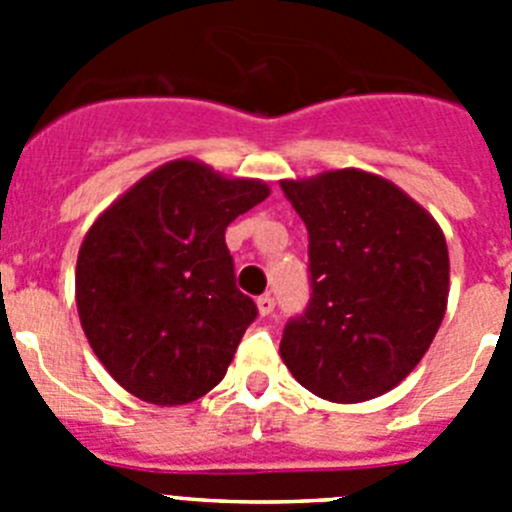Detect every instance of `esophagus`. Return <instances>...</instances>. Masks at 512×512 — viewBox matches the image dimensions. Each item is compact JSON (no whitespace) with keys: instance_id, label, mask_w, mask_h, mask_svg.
I'll use <instances>...</instances> for the list:
<instances>
[{"instance_id":"obj_1","label":"esophagus","mask_w":512,"mask_h":512,"mask_svg":"<svg viewBox=\"0 0 512 512\" xmlns=\"http://www.w3.org/2000/svg\"><path fill=\"white\" fill-rule=\"evenodd\" d=\"M256 307H259L261 318H269L271 312H274V297H271V295H261L259 300H256Z\"/></svg>"}]
</instances>
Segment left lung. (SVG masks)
Segmentation results:
<instances>
[{"instance_id": "obj_1", "label": "left lung", "mask_w": 512, "mask_h": 512, "mask_svg": "<svg viewBox=\"0 0 512 512\" xmlns=\"http://www.w3.org/2000/svg\"><path fill=\"white\" fill-rule=\"evenodd\" d=\"M310 235V302L284 325L292 377L330 402L390 392L423 359L449 300V248L413 197L377 174L284 179Z\"/></svg>"}]
</instances>
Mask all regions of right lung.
Here are the masks:
<instances>
[{
    "label": "right lung",
    "instance_id": "obj_1",
    "mask_svg": "<svg viewBox=\"0 0 512 512\" xmlns=\"http://www.w3.org/2000/svg\"><path fill=\"white\" fill-rule=\"evenodd\" d=\"M269 197L179 158L158 166L94 220L76 259L81 328L120 387L187 405L217 387L256 320L235 287L225 228Z\"/></svg>",
    "mask_w": 512,
    "mask_h": 512
}]
</instances>
